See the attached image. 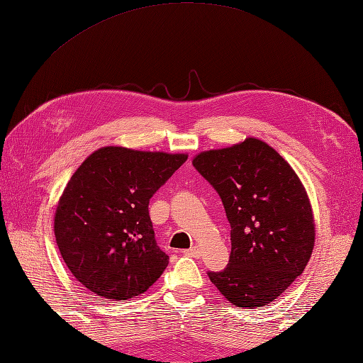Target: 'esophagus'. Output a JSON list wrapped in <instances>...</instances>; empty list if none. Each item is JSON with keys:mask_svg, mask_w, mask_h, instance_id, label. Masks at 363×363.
<instances>
[{"mask_svg": "<svg viewBox=\"0 0 363 363\" xmlns=\"http://www.w3.org/2000/svg\"><path fill=\"white\" fill-rule=\"evenodd\" d=\"M184 255L185 256H190V257H201V250L196 245H194V247H191L189 250H184Z\"/></svg>", "mask_w": 363, "mask_h": 363, "instance_id": "1", "label": "esophagus"}]
</instances>
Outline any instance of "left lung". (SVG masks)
<instances>
[{"label":"left lung","mask_w":363,"mask_h":363,"mask_svg":"<svg viewBox=\"0 0 363 363\" xmlns=\"http://www.w3.org/2000/svg\"><path fill=\"white\" fill-rule=\"evenodd\" d=\"M193 165L218 191L231 227L230 261L222 272H208L210 281L240 308L268 305L313 253L314 219L301 179L256 138L202 152Z\"/></svg>","instance_id":"1"}]
</instances>
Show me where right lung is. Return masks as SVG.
<instances>
[{"label": "right lung", "instance_id": "obj_1", "mask_svg": "<svg viewBox=\"0 0 363 363\" xmlns=\"http://www.w3.org/2000/svg\"><path fill=\"white\" fill-rule=\"evenodd\" d=\"M187 155L102 147L73 173L55 213V238L72 274L91 293L127 301L169 265L148 202Z\"/></svg>", "mask_w": 363, "mask_h": 363}]
</instances>
